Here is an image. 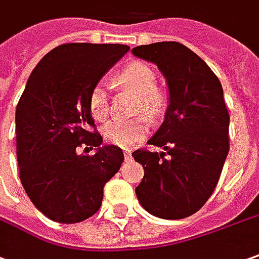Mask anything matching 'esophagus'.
<instances>
[{"mask_svg": "<svg viewBox=\"0 0 259 259\" xmlns=\"http://www.w3.org/2000/svg\"><path fill=\"white\" fill-rule=\"evenodd\" d=\"M124 160H126V161L132 160V152H130V150H126V152H124Z\"/></svg>", "mask_w": 259, "mask_h": 259, "instance_id": "34e87169", "label": "esophagus"}]
</instances>
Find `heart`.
<instances>
[{"instance_id": "1", "label": "heart", "mask_w": 259, "mask_h": 259, "mask_svg": "<svg viewBox=\"0 0 259 259\" xmlns=\"http://www.w3.org/2000/svg\"><path fill=\"white\" fill-rule=\"evenodd\" d=\"M123 85L129 86L139 95L136 112H143L149 119H157L164 113L166 96L157 88V75L150 65L144 62H133L127 65L119 75ZM88 109L93 119L105 122L110 115L109 93L105 83H96L88 98ZM149 132L147 122L143 117L130 120H115L109 123L103 130V137L107 143L129 149Z\"/></svg>"}]
</instances>
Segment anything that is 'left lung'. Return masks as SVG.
Returning a JSON list of instances; mask_svg holds the SVG:
<instances>
[{
    "instance_id": "left-lung-1",
    "label": "left lung",
    "mask_w": 259,
    "mask_h": 259,
    "mask_svg": "<svg viewBox=\"0 0 259 259\" xmlns=\"http://www.w3.org/2000/svg\"><path fill=\"white\" fill-rule=\"evenodd\" d=\"M132 52L157 65L170 93L164 122L147 142L164 152H133L144 168L136 196L154 217H190L217 187L230 150L223 86L210 66L180 42L140 45Z\"/></svg>"
}]
</instances>
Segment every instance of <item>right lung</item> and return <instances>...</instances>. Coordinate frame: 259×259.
<instances>
[{
    "instance_id": "right-lung-1",
    "label": "right lung",
    "mask_w": 259,
    "mask_h": 259,
    "mask_svg": "<svg viewBox=\"0 0 259 259\" xmlns=\"http://www.w3.org/2000/svg\"><path fill=\"white\" fill-rule=\"evenodd\" d=\"M129 49L120 44H63L29 75L15 113L19 179L33 205L52 221L75 224L92 217L105 184L122 166L120 147L100 146L88 98ZM83 145L96 147L97 153L79 155Z\"/></svg>"
}]
</instances>
